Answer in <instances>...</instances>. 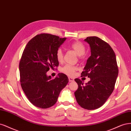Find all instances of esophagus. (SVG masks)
Returning a JSON list of instances; mask_svg holds the SVG:
<instances>
[{
  "instance_id": "34e87169",
  "label": "esophagus",
  "mask_w": 131,
  "mask_h": 131,
  "mask_svg": "<svg viewBox=\"0 0 131 131\" xmlns=\"http://www.w3.org/2000/svg\"><path fill=\"white\" fill-rule=\"evenodd\" d=\"M69 82H73L74 79L72 77H69Z\"/></svg>"
}]
</instances>
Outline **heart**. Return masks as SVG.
Segmentation results:
<instances>
[{"label": "heart", "mask_w": 131, "mask_h": 131, "mask_svg": "<svg viewBox=\"0 0 131 131\" xmlns=\"http://www.w3.org/2000/svg\"><path fill=\"white\" fill-rule=\"evenodd\" d=\"M70 47L72 49L75 53H76L78 56H82L85 54V47L84 45L80 42H75L72 43L70 46ZM57 59L59 62H62L63 60V57H64V54H63L62 50L61 49L59 48L56 52ZM77 70V67L74 66H72L70 65H66L61 69V72L67 75H73L75 72V71Z\"/></svg>", "instance_id": "b5f03b06"}]
</instances>
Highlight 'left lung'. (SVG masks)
<instances>
[{"mask_svg": "<svg viewBox=\"0 0 131 131\" xmlns=\"http://www.w3.org/2000/svg\"><path fill=\"white\" fill-rule=\"evenodd\" d=\"M84 41L90 46L91 56L81 74L90 81L84 84L75 79L78 88L74 95L81 107L94 110L103 105L112 94L119 70L115 53L108 43L96 36L87 37Z\"/></svg>", "mask_w": 131, "mask_h": 131, "instance_id": "1", "label": "left lung"}]
</instances>
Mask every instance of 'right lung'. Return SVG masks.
I'll list each match as a JSON object with an SVG mask.
<instances>
[{"label": "right lung", "instance_id": "obj_1", "mask_svg": "<svg viewBox=\"0 0 131 131\" xmlns=\"http://www.w3.org/2000/svg\"><path fill=\"white\" fill-rule=\"evenodd\" d=\"M66 39L41 34L29 41L24 49L19 65L20 85L29 101L38 108L46 109L56 104L69 82L64 73H59L54 79L47 75L50 68L59 65L56 52Z\"/></svg>", "mask_w": 131, "mask_h": 131}]
</instances>
